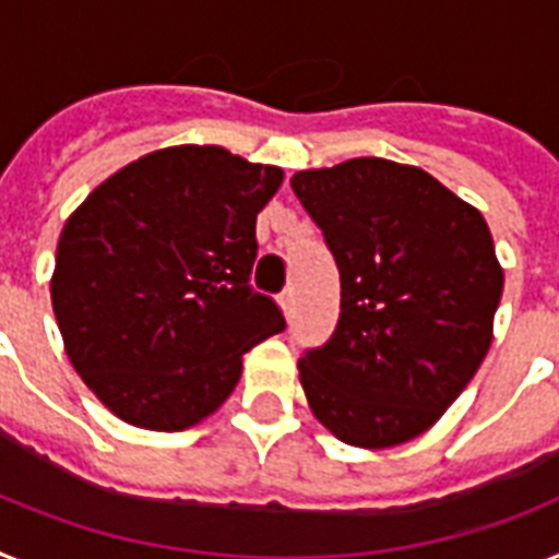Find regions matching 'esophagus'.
<instances>
[{
  "mask_svg": "<svg viewBox=\"0 0 559 559\" xmlns=\"http://www.w3.org/2000/svg\"><path fill=\"white\" fill-rule=\"evenodd\" d=\"M280 306H283V311H285V317H290V313H294V306H297V297H294V288H285L283 294H280Z\"/></svg>",
  "mask_w": 559,
  "mask_h": 559,
  "instance_id": "34e87169",
  "label": "esophagus"
}]
</instances>
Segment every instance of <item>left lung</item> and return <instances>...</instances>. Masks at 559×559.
I'll return each mask as SVG.
<instances>
[{
  "label": "left lung",
  "mask_w": 559,
  "mask_h": 559,
  "mask_svg": "<svg viewBox=\"0 0 559 559\" xmlns=\"http://www.w3.org/2000/svg\"><path fill=\"white\" fill-rule=\"evenodd\" d=\"M290 188L340 269L334 334L299 357L313 417L359 449L414 440L491 345L502 297L491 230L431 174L380 156L299 170Z\"/></svg>",
  "instance_id": "obj_1"
}]
</instances>
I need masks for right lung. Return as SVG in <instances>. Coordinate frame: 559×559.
Segmentation results:
<instances>
[{
  "mask_svg": "<svg viewBox=\"0 0 559 559\" xmlns=\"http://www.w3.org/2000/svg\"><path fill=\"white\" fill-rule=\"evenodd\" d=\"M283 170L219 145L140 156L62 228L50 302L64 352L110 412L151 431L214 414L242 354L285 317L251 288L257 214Z\"/></svg>",
  "mask_w": 559,
  "mask_h": 559,
  "instance_id": "add662e5",
  "label": "right lung"
}]
</instances>
